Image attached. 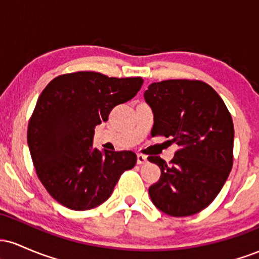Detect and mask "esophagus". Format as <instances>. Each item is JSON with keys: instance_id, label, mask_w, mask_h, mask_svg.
Wrapping results in <instances>:
<instances>
[{"instance_id": "obj_1", "label": "esophagus", "mask_w": 259, "mask_h": 259, "mask_svg": "<svg viewBox=\"0 0 259 259\" xmlns=\"http://www.w3.org/2000/svg\"><path fill=\"white\" fill-rule=\"evenodd\" d=\"M147 162V157L144 156V154L139 153L138 154V164H144V163Z\"/></svg>"}]
</instances>
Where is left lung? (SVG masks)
<instances>
[{
  "label": "left lung",
  "mask_w": 259,
  "mask_h": 259,
  "mask_svg": "<svg viewBox=\"0 0 259 259\" xmlns=\"http://www.w3.org/2000/svg\"><path fill=\"white\" fill-rule=\"evenodd\" d=\"M144 96L154 117L151 135L179 147L169 164L148 157L160 168L159 180L148 189L151 200L168 215L196 214L212 203L233 168L231 114L214 89L200 80L153 82Z\"/></svg>",
  "instance_id": "left-lung-1"
}]
</instances>
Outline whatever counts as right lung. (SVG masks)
Returning a JSON list of instances; mask_svg holds the SVG:
<instances>
[{
  "label": "right lung",
  "mask_w": 259,
  "mask_h": 259,
  "mask_svg": "<svg viewBox=\"0 0 259 259\" xmlns=\"http://www.w3.org/2000/svg\"><path fill=\"white\" fill-rule=\"evenodd\" d=\"M142 78L76 72L44 89L29 120L28 145L37 178L62 206L86 210L112 195L120 175L136 164L133 151L92 147L95 127L117 105L132 100Z\"/></svg>",
  "instance_id": "right-lung-1"
}]
</instances>
